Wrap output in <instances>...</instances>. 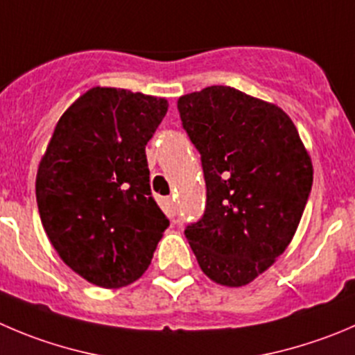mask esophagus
<instances>
[{
	"instance_id": "esophagus-1",
	"label": "esophagus",
	"mask_w": 355,
	"mask_h": 355,
	"mask_svg": "<svg viewBox=\"0 0 355 355\" xmlns=\"http://www.w3.org/2000/svg\"><path fill=\"white\" fill-rule=\"evenodd\" d=\"M164 209L168 216H175V202L174 198H165L164 200Z\"/></svg>"
}]
</instances>
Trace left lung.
<instances>
[{
	"label": "left lung",
	"mask_w": 355,
	"mask_h": 355,
	"mask_svg": "<svg viewBox=\"0 0 355 355\" xmlns=\"http://www.w3.org/2000/svg\"><path fill=\"white\" fill-rule=\"evenodd\" d=\"M178 110L207 188L204 216L184 235L211 281L241 288L295 237L312 190V160L281 107L234 87L181 96Z\"/></svg>",
	"instance_id": "8db88e82"
}]
</instances>
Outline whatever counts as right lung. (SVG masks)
<instances>
[{
	"instance_id": "add662e5",
	"label": "right lung",
	"mask_w": 355,
	"mask_h": 355,
	"mask_svg": "<svg viewBox=\"0 0 355 355\" xmlns=\"http://www.w3.org/2000/svg\"><path fill=\"white\" fill-rule=\"evenodd\" d=\"M167 107L164 97L94 87L64 111L40 162L43 228L60 259L99 288L137 281L168 226L146 160Z\"/></svg>"
}]
</instances>
